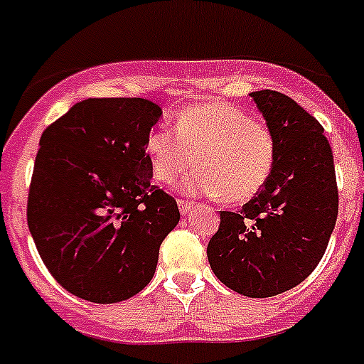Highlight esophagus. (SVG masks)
<instances>
[{
	"label": "esophagus",
	"instance_id": "obj_1",
	"mask_svg": "<svg viewBox=\"0 0 364 364\" xmlns=\"http://www.w3.org/2000/svg\"><path fill=\"white\" fill-rule=\"evenodd\" d=\"M177 205H179V213H181L183 216L191 215L192 207H194V203L192 201H187V200H179L177 201Z\"/></svg>",
	"mask_w": 364,
	"mask_h": 364
}]
</instances>
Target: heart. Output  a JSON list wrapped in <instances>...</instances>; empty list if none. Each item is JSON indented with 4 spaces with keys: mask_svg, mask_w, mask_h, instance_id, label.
Segmentation results:
<instances>
[{
    "mask_svg": "<svg viewBox=\"0 0 364 364\" xmlns=\"http://www.w3.org/2000/svg\"><path fill=\"white\" fill-rule=\"evenodd\" d=\"M157 181L176 183L194 164L181 191L244 203L267 187L276 166V139L262 120L231 103L207 100L185 107L176 131L159 127L146 140Z\"/></svg>",
    "mask_w": 364,
    "mask_h": 364,
    "instance_id": "obj_1",
    "label": "heart"
}]
</instances>
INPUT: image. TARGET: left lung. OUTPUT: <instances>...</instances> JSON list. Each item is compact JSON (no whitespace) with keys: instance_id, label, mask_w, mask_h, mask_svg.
<instances>
[{"instance_id":"obj_1","label":"left lung","mask_w":364,"mask_h":364,"mask_svg":"<svg viewBox=\"0 0 364 364\" xmlns=\"http://www.w3.org/2000/svg\"><path fill=\"white\" fill-rule=\"evenodd\" d=\"M252 100L276 139V166L242 209L220 210L207 259L231 291L270 298L316 268L337 222L338 191L322 125L276 90L252 92Z\"/></svg>"}]
</instances>
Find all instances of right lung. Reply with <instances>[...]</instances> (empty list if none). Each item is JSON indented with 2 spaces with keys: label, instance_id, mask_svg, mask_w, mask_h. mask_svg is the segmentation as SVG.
<instances>
[{
  "label": "right lung",
  "instance_id": "right-lung-1",
  "mask_svg": "<svg viewBox=\"0 0 364 364\" xmlns=\"http://www.w3.org/2000/svg\"><path fill=\"white\" fill-rule=\"evenodd\" d=\"M161 114L144 97H88L42 133L27 225L46 268L77 298L139 294L179 222L176 200L151 185L146 154Z\"/></svg>",
  "mask_w": 364,
  "mask_h": 364
}]
</instances>
